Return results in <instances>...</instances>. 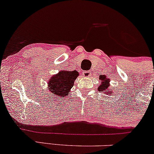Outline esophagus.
I'll list each match as a JSON object with an SVG mask.
<instances>
[{"label": "esophagus", "mask_w": 154, "mask_h": 154, "mask_svg": "<svg viewBox=\"0 0 154 154\" xmlns=\"http://www.w3.org/2000/svg\"><path fill=\"white\" fill-rule=\"evenodd\" d=\"M83 76H84V77H86V78H88V77L91 76V72L88 71H83Z\"/></svg>", "instance_id": "34e87169"}]
</instances>
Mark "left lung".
Wrapping results in <instances>:
<instances>
[{"label":"left lung","instance_id":"1","mask_svg":"<svg viewBox=\"0 0 154 154\" xmlns=\"http://www.w3.org/2000/svg\"><path fill=\"white\" fill-rule=\"evenodd\" d=\"M99 81H100V84L98 86V91L100 92H102L104 94L110 96L113 93H115V91L113 89L110 88V79L106 77L105 75H100L99 76Z\"/></svg>","mask_w":154,"mask_h":154}]
</instances>
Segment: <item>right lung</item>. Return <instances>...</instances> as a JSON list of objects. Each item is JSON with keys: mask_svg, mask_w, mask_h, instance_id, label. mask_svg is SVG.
<instances>
[{"mask_svg": "<svg viewBox=\"0 0 154 154\" xmlns=\"http://www.w3.org/2000/svg\"><path fill=\"white\" fill-rule=\"evenodd\" d=\"M79 75L76 71H70L63 70L58 73L54 74L48 79L47 90L51 97H66L71 92L74 81Z\"/></svg>", "mask_w": 154, "mask_h": 154, "instance_id": "right-lung-1", "label": "right lung"}]
</instances>
